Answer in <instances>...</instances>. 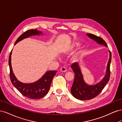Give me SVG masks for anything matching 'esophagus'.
I'll return each instance as SVG.
<instances>
[{
  "instance_id": "1",
  "label": "esophagus",
  "mask_w": 122,
  "mask_h": 122,
  "mask_svg": "<svg viewBox=\"0 0 122 122\" xmlns=\"http://www.w3.org/2000/svg\"><path fill=\"white\" fill-rule=\"evenodd\" d=\"M61 72H65L67 71V69H66L65 67H62L61 69Z\"/></svg>"
}]
</instances>
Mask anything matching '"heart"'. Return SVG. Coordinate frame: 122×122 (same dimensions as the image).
Listing matches in <instances>:
<instances>
[{
	"label": "heart",
	"mask_w": 122,
	"mask_h": 122,
	"mask_svg": "<svg viewBox=\"0 0 122 122\" xmlns=\"http://www.w3.org/2000/svg\"><path fill=\"white\" fill-rule=\"evenodd\" d=\"M80 45V43L78 42H73L71 46H70V49H74L75 48H76L79 47ZM82 51H81L80 52H79L78 55H77V56H80L82 54Z\"/></svg>",
	"instance_id": "b5f03b06"
}]
</instances>
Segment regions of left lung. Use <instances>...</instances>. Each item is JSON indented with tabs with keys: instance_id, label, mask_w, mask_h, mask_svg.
<instances>
[{
	"instance_id": "8db88e82",
	"label": "left lung",
	"mask_w": 122,
	"mask_h": 122,
	"mask_svg": "<svg viewBox=\"0 0 122 122\" xmlns=\"http://www.w3.org/2000/svg\"><path fill=\"white\" fill-rule=\"evenodd\" d=\"M86 35L97 43L107 46L105 41L101 37L92 34H87ZM111 60L112 53L109 51V59L107 66L106 75L101 81L94 86H90L84 82L79 64L77 62L73 63L71 66V68L75 73V77L71 89V92L73 96L81 100H90L97 96L109 80Z\"/></svg>"
}]
</instances>
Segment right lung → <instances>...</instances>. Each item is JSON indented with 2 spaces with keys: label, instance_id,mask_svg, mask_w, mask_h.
<instances>
[{
  "label": "right lung",
  "instance_id": "right-lung-1",
  "mask_svg": "<svg viewBox=\"0 0 122 122\" xmlns=\"http://www.w3.org/2000/svg\"><path fill=\"white\" fill-rule=\"evenodd\" d=\"M42 32L35 29H30L24 32L22 34L15 43V45L22 40L27 38L29 36L35 35H40ZM10 54L9 59V64L10 67V76L13 86L19 91L24 96L32 99H39L43 98L48 93L52 80L56 74L57 71H47L37 81L31 83H24L18 80L15 76L13 72L11 65V54Z\"/></svg>",
  "mask_w": 122,
  "mask_h": 122
}]
</instances>
